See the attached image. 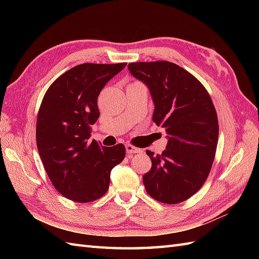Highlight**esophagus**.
<instances>
[{"label": "esophagus", "mask_w": 259, "mask_h": 259, "mask_svg": "<svg viewBox=\"0 0 259 259\" xmlns=\"http://www.w3.org/2000/svg\"><path fill=\"white\" fill-rule=\"evenodd\" d=\"M125 151L128 155H133V153H138V152H141V149H139V148H137L133 145H125Z\"/></svg>", "instance_id": "1"}]
</instances>
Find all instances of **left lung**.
I'll return each mask as SVG.
<instances>
[{"instance_id":"1","label":"left lung","mask_w":259,"mask_h":259,"mask_svg":"<svg viewBox=\"0 0 259 259\" xmlns=\"http://www.w3.org/2000/svg\"><path fill=\"white\" fill-rule=\"evenodd\" d=\"M128 69L149 88L152 121L168 135L161 155L146 151L152 166L142 178L145 188L162 203L183 202L201 188L212 167L219 133L216 109L201 82L177 64L134 62Z\"/></svg>"}]
</instances>
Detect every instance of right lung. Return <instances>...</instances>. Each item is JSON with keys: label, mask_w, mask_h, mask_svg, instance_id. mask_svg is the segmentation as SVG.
<instances>
[{"label": "right lung", "mask_w": 259, "mask_h": 259, "mask_svg": "<svg viewBox=\"0 0 259 259\" xmlns=\"http://www.w3.org/2000/svg\"><path fill=\"white\" fill-rule=\"evenodd\" d=\"M126 63H83L68 70L47 90L36 119L38 155L52 185L76 202L106 194L110 172L123 160L122 144L106 148L93 139L91 125L100 112L98 97Z\"/></svg>", "instance_id": "1"}]
</instances>
